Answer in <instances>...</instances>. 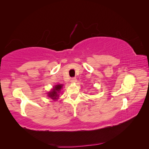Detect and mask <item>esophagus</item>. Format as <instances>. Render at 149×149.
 <instances>
[{
  "label": "esophagus",
  "mask_w": 149,
  "mask_h": 149,
  "mask_svg": "<svg viewBox=\"0 0 149 149\" xmlns=\"http://www.w3.org/2000/svg\"><path fill=\"white\" fill-rule=\"evenodd\" d=\"M76 81H77V79H76L75 78H72L71 79V81L72 83L76 82Z\"/></svg>",
  "instance_id": "1"
}]
</instances>
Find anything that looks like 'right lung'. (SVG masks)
I'll list each match as a JSON object with an SVG mask.
<instances>
[{"instance_id":"1","label":"right lung","mask_w":149,"mask_h":149,"mask_svg":"<svg viewBox=\"0 0 149 149\" xmlns=\"http://www.w3.org/2000/svg\"><path fill=\"white\" fill-rule=\"evenodd\" d=\"M63 87L62 84H57L56 86H54L53 88V89L50 92L48 93L47 96L51 98L53 100H56L59 97L58 94L60 93V91H61L62 88Z\"/></svg>"}]
</instances>
